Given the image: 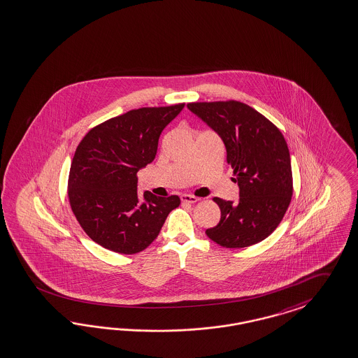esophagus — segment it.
<instances>
[{
  "label": "esophagus",
  "mask_w": 358,
  "mask_h": 358,
  "mask_svg": "<svg viewBox=\"0 0 358 358\" xmlns=\"http://www.w3.org/2000/svg\"><path fill=\"white\" fill-rule=\"evenodd\" d=\"M180 200H182V203H189V204H194V203H196L199 199L196 196H192V195H182L180 196Z\"/></svg>",
  "instance_id": "obj_1"
}]
</instances>
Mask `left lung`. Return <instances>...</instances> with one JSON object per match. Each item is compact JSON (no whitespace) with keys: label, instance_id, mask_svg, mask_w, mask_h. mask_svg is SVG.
Masks as SVG:
<instances>
[{"label":"left lung","instance_id":"1","mask_svg":"<svg viewBox=\"0 0 358 358\" xmlns=\"http://www.w3.org/2000/svg\"><path fill=\"white\" fill-rule=\"evenodd\" d=\"M188 110L220 136L238 185V203L215 198L222 217L206 235L225 248L268 238L291 203V155L278 127L236 101L188 103Z\"/></svg>","mask_w":358,"mask_h":358}]
</instances>
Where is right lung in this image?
Returning <instances> with one entry per match:
<instances>
[{
    "instance_id": "1",
    "label": "right lung",
    "mask_w": 358,
    "mask_h": 358,
    "mask_svg": "<svg viewBox=\"0 0 358 358\" xmlns=\"http://www.w3.org/2000/svg\"><path fill=\"white\" fill-rule=\"evenodd\" d=\"M185 103L143 107L111 118L80 141L69 175V200L78 223L96 244L133 255L159 235L176 195H138L136 173L155 159L164 127Z\"/></svg>"
}]
</instances>
